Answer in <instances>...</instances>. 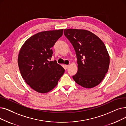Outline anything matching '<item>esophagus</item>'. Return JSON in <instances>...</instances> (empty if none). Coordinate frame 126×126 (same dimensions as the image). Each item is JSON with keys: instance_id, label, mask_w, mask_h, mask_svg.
I'll return each instance as SVG.
<instances>
[{"instance_id": "obj_1", "label": "esophagus", "mask_w": 126, "mask_h": 126, "mask_svg": "<svg viewBox=\"0 0 126 126\" xmlns=\"http://www.w3.org/2000/svg\"><path fill=\"white\" fill-rule=\"evenodd\" d=\"M64 66H65V68H66V69H67V68H68L69 67V66L68 65H64Z\"/></svg>"}]
</instances>
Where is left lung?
<instances>
[{
  "mask_svg": "<svg viewBox=\"0 0 126 126\" xmlns=\"http://www.w3.org/2000/svg\"><path fill=\"white\" fill-rule=\"evenodd\" d=\"M64 34L73 45L77 59L78 72L73 78L85 88L98 85L105 78L110 64L105 44L86 30L65 29Z\"/></svg>",
  "mask_w": 126,
  "mask_h": 126,
  "instance_id": "left-lung-1",
  "label": "left lung"
}]
</instances>
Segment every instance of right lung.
Returning <instances> with one entry per match:
<instances>
[{"label":"right lung","instance_id":"right-lung-1","mask_svg":"<svg viewBox=\"0 0 126 126\" xmlns=\"http://www.w3.org/2000/svg\"><path fill=\"white\" fill-rule=\"evenodd\" d=\"M63 29L39 32L23 45L18 56L21 76L31 88L40 93L50 92L58 84L65 69L57 61H50L54 44Z\"/></svg>","mask_w":126,"mask_h":126}]
</instances>
